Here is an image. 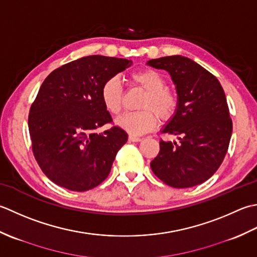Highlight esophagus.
Segmentation results:
<instances>
[{
	"label": "esophagus",
	"instance_id": "34e87169",
	"mask_svg": "<svg viewBox=\"0 0 257 257\" xmlns=\"http://www.w3.org/2000/svg\"><path fill=\"white\" fill-rule=\"evenodd\" d=\"M128 141L130 142H140V141H142V139L139 138V136H135V135H130Z\"/></svg>",
	"mask_w": 257,
	"mask_h": 257
}]
</instances>
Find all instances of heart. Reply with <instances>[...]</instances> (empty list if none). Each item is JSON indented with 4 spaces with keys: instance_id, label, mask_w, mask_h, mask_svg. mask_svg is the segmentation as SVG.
I'll list each match as a JSON object with an SVG mask.
<instances>
[{
    "instance_id": "heart-1",
    "label": "heart",
    "mask_w": 257,
    "mask_h": 257,
    "mask_svg": "<svg viewBox=\"0 0 257 257\" xmlns=\"http://www.w3.org/2000/svg\"><path fill=\"white\" fill-rule=\"evenodd\" d=\"M135 85L145 91V95L136 112H126L116 118L119 127L132 135H141L154 128L155 114L162 119H167L174 113L177 104L174 93L165 86V80L159 72L145 70L136 72L131 76ZM101 97L104 106L109 113L118 114L122 108L123 90L116 76L109 77L101 88Z\"/></svg>"
}]
</instances>
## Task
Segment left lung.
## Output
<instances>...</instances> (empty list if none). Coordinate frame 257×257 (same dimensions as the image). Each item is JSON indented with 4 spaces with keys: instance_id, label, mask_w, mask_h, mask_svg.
Wrapping results in <instances>:
<instances>
[{
    "instance_id": "8db88e82",
    "label": "left lung",
    "mask_w": 257,
    "mask_h": 257,
    "mask_svg": "<svg viewBox=\"0 0 257 257\" xmlns=\"http://www.w3.org/2000/svg\"><path fill=\"white\" fill-rule=\"evenodd\" d=\"M146 64L169 73L175 85L174 114L161 130L176 141H160L151 169L165 184L186 188L207 181L217 171L232 136V119L221 83L203 66L182 55Z\"/></svg>"
}]
</instances>
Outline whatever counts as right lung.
I'll use <instances>...</instances> for the list:
<instances>
[{"label":"right lung","instance_id":"add662e5","mask_svg":"<svg viewBox=\"0 0 257 257\" xmlns=\"http://www.w3.org/2000/svg\"><path fill=\"white\" fill-rule=\"evenodd\" d=\"M132 61L90 55L54 70L42 83L29 115L33 154L49 179L70 191L92 190L108 176L127 134L104 106V82Z\"/></svg>","mask_w":257,"mask_h":257}]
</instances>
